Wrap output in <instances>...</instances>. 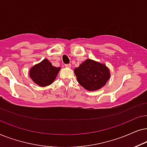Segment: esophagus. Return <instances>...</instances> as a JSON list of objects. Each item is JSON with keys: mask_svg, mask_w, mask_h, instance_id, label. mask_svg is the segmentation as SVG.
Instances as JSON below:
<instances>
[{"mask_svg": "<svg viewBox=\"0 0 147 147\" xmlns=\"http://www.w3.org/2000/svg\"><path fill=\"white\" fill-rule=\"evenodd\" d=\"M64 66H65L66 67H67V68L71 67V64H64Z\"/></svg>", "mask_w": 147, "mask_h": 147, "instance_id": "obj_1", "label": "esophagus"}]
</instances>
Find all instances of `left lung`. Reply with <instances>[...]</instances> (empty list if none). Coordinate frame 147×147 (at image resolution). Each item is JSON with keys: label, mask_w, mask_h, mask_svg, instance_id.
I'll list each match as a JSON object with an SVG mask.
<instances>
[{"label": "left lung", "mask_w": 147, "mask_h": 147, "mask_svg": "<svg viewBox=\"0 0 147 147\" xmlns=\"http://www.w3.org/2000/svg\"><path fill=\"white\" fill-rule=\"evenodd\" d=\"M74 72L80 85L90 91L101 89L110 77V72L105 64L91 59L86 60Z\"/></svg>", "instance_id": "left-lung-1"}]
</instances>
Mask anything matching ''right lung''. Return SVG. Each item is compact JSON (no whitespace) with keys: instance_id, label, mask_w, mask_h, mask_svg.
<instances>
[{"instance_id":"right-lung-1","label":"right lung","mask_w":147,"mask_h":147,"mask_svg":"<svg viewBox=\"0 0 147 147\" xmlns=\"http://www.w3.org/2000/svg\"><path fill=\"white\" fill-rule=\"evenodd\" d=\"M60 70V67L52 66L48 59H44L31 68L29 76L37 85L46 87L53 83Z\"/></svg>"}]
</instances>
